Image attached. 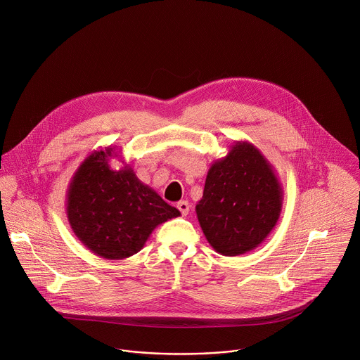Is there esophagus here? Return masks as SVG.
I'll return each instance as SVG.
<instances>
[{
  "label": "esophagus",
  "mask_w": 360,
  "mask_h": 360,
  "mask_svg": "<svg viewBox=\"0 0 360 360\" xmlns=\"http://www.w3.org/2000/svg\"><path fill=\"white\" fill-rule=\"evenodd\" d=\"M176 208L179 210V212L185 217V215H188V212H189V203H188V200H179L178 203H176Z\"/></svg>",
  "instance_id": "esophagus-1"
}]
</instances>
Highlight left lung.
<instances>
[{
  "label": "left lung",
  "mask_w": 360,
  "mask_h": 360,
  "mask_svg": "<svg viewBox=\"0 0 360 360\" xmlns=\"http://www.w3.org/2000/svg\"><path fill=\"white\" fill-rule=\"evenodd\" d=\"M283 189L264 153L236 141L207 175L196 217L210 245L221 255L238 256L259 246L276 226Z\"/></svg>",
  "instance_id": "1"
}]
</instances>
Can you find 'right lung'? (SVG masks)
I'll list each match as a JSON object with an SVG mask.
<instances>
[{
  "mask_svg": "<svg viewBox=\"0 0 360 360\" xmlns=\"http://www.w3.org/2000/svg\"><path fill=\"white\" fill-rule=\"evenodd\" d=\"M115 148L94 150L67 191V218L75 236L96 256L121 261L139 252L152 231L181 212L142 184L129 165L111 169Z\"/></svg>",
  "mask_w": 360,
  "mask_h": 360,
  "instance_id": "right-lung-1",
  "label": "right lung"
}]
</instances>
